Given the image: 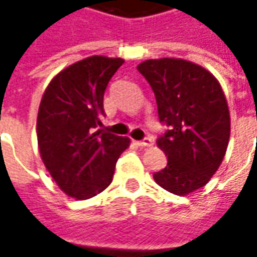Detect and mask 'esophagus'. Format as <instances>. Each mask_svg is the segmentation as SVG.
Wrapping results in <instances>:
<instances>
[{"mask_svg":"<svg viewBox=\"0 0 257 257\" xmlns=\"http://www.w3.org/2000/svg\"><path fill=\"white\" fill-rule=\"evenodd\" d=\"M153 139L152 137H144L143 140H140V142H137V144L140 146V147H150V146H153Z\"/></svg>","mask_w":257,"mask_h":257,"instance_id":"1","label":"esophagus"}]
</instances>
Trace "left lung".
<instances>
[{
  "instance_id": "1",
  "label": "left lung",
  "mask_w": 257,
  "mask_h": 257,
  "mask_svg": "<svg viewBox=\"0 0 257 257\" xmlns=\"http://www.w3.org/2000/svg\"><path fill=\"white\" fill-rule=\"evenodd\" d=\"M153 90L159 118L169 130L157 139L167 166L154 182L184 196L203 187L222 164L230 137V115L219 81L206 68L182 58L137 65Z\"/></svg>"
}]
</instances>
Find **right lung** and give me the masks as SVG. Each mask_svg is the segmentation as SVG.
I'll return each mask as SVG.
<instances>
[{
    "label": "right lung",
    "mask_w": 257,
    "mask_h": 257,
    "mask_svg": "<svg viewBox=\"0 0 257 257\" xmlns=\"http://www.w3.org/2000/svg\"><path fill=\"white\" fill-rule=\"evenodd\" d=\"M123 58L93 55L55 75L37 117V139L47 170L68 196L84 200L113 180L127 137L104 132V91Z\"/></svg>",
    "instance_id": "obj_1"
}]
</instances>
